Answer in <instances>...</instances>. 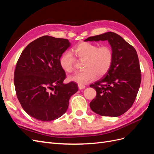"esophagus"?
Listing matches in <instances>:
<instances>
[{"label": "esophagus", "mask_w": 154, "mask_h": 154, "mask_svg": "<svg viewBox=\"0 0 154 154\" xmlns=\"http://www.w3.org/2000/svg\"><path fill=\"white\" fill-rule=\"evenodd\" d=\"M78 88L79 89H83V88H85V85H78Z\"/></svg>", "instance_id": "1"}]
</instances>
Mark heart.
<instances>
[{
	"label": "heart",
	"mask_w": 154,
	"mask_h": 154,
	"mask_svg": "<svg viewBox=\"0 0 154 154\" xmlns=\"http://www.w3.org/2000/svg\"><path fill=\"white\" fill-rule=\"evenodd\" d=\"M72 52L80 60H85L82 72L69 76V80L84 85L94 80L96 76L101 77L109 72L113 62V52L108 45L101 47L96 44L82 42L76 45ZM76 58L70 51H66L60 58V67L66 72H71L74 68Z\"/></svg>",
	"instance_id": "1"
}]
</instances>
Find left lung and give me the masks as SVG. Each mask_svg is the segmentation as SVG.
<instances>
[{
	"mask_svg": "<svg viewBox=\"0 0 154 154\" xmlns=\"http://www.w3.org/2000/svg\"><path fill=\"white\" fill-rule=\"evenodd\" d=\"M107 40L113 52V62L103 78L91 84L96 96L90 103L91 110L103 116L118 117L131 107L141 81L138 56L133 46L113 32L90 36L88 41Z\"/></svg>",
	"mask_w": 154,
	"mask_h": 154,
	"instance_id": "8db88e82",
	"label": "left lung"
}]
</instances>
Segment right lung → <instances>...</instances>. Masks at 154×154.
<instances>
[{
  "mask_svg": "<svg viewBox=\"0 0 154 154\" xmlns=\"http://www.w3.org/2000/svg\"><path fill=\"white\" fill-rule=\"evenodd\" d=\"M70 46L67 39L43 36L22 51L14 73L17 98L26 112L42 122L58 119L78 91L76 83H63L60 58Z\"/></svg>",
  "mask_w": 154,
  "mask_h": 154,
  "instance_id": "1",
  "label": "right lung"
}]
</instances>
